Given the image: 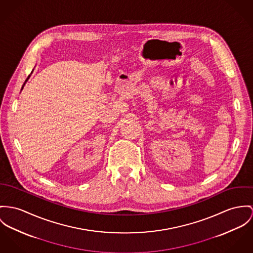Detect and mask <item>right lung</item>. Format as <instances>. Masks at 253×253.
I'll use <instances>...</instances> for the list:
<instances>
[{"label": "right lung", "mask_w": 253, "mask_h": 253, "mask_svg": "<svg viewBox=\"0 0 253 253\" xmlns=\"http://www.w3.org/2000/svg\"><path fill=\"white\" fill-rule=\"evenodd\" d=\"M27 80H28V79H27ZM27 80H26V81H27Z\"/></svg>", "instance_id": "add662e5"}]
</instances>
